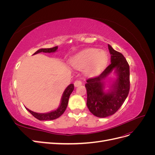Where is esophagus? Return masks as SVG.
Masks as SVG:
<instances>
[{
  "instance_id": "34e87169",
  "label": "esophagus",
  "mask_w": 155,
  "mask_h": 155,
  "mask_svg": "<svg viewBox=\"0 0 155 155\" xmlns=\"http://www.w3.org/2000/svg\"><path fill=\"white\" fill-rule=\"evenodd\" d=\"M74 86L75 87H79V86H80L81 85H82V82H81V81H80V80H76V81L74 82Z\"/></svg>"
}]
</instances>
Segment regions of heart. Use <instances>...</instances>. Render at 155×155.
Wrapping results in <instances>:
<instances>
[{"instance_id":"1","label":"heart","mask_w":155,"mask_h":155,"mask_svg":"<svg viewBox=\"0 0 155 155\" xmlns=\"http://www.w3.org/2000/svg\"><path fill=\"white\" fill-rule=\"evenodd\" d=\"M108 62V55L104 50L88 48L75 55L70 59V63L77 69L85 67V71L90 75L100 72Z\"/></svg>"}]
</instances>
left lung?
Listing matches in <instances>:
<instances>
[{"instance_id":"1","label":"left lung","mask_w":155,"mask_h":155,"mask_svg":"<svg viewBox=\"0 0 155 155\" xmlns=\"http://www.w3.org/2000/svg\"><path fill=\"white\" fill-rule=\"evenodd\" d=\"M111 55L110 64L100 76L88 79L85 87L87 105L92 114L98 118L114 114L122 105L130 89L129 66L124 56L108 45ZM113 71L117 78L110 88L104 91V80Z\"/></svg>"}]
</instances>
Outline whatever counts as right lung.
<instances>
[{"mask_svg": "<svg viewBox=\"0 0 155 155\" xmlns=\"http://www.w3.org/2000/svg\"><path fill=\"white\" fill-rule=\"evenodd\" d=\"M58 46H55L54 48H41L37 50V51L34 54V55L39 54L41 52H44V53H54L56 51L58 50ZM74 84H70V85L65 89L61 99V103L60 105L58 107L57 109L54 110L50 111L49 112H46V113H37V112L32 111L30 109H28L26 107V109L29 112L34 116L35 118L38 119L39 120H53L55 119H57L59 117L61 116L64 112L66 110L67 105H68V102L69 100V97L71 94V93L74 91Z\"/></svg>", "mask_w": 155, "mask_h": 155, "instance_id": "1", "label": "right lung"}]
</instances>
